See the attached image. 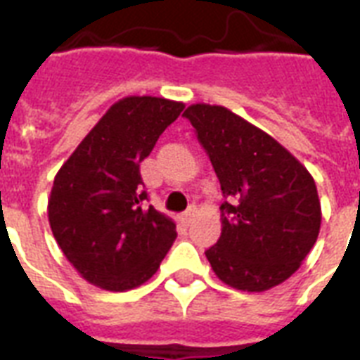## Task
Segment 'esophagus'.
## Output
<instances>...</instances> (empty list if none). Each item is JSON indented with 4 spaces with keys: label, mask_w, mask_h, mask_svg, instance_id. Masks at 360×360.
Here are the masks:
<instances>
[{
    "label": "esophagus",
    "mask_w": 360,
    "mask_h": 360,
    "mask_svg": "<svg viewBox=\"0 0 360 360\" xmlns=\"http://www.w3.org/2000/svg\"><path fill=\"white\" fill-rule=\"evenodd\" d=\"M194 214H196V207H194V205H191V207L186 209L185 213H183V219H185L186 222H191V220L194 219Z\"/></svg>",
    "instance_id": "34e87169"
}]
</instances>
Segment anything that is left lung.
Returning a JSON list of instances; mask_svg holds the SVG:
<instances>
[{
  "label": "left lung",
  "mask_w": 360,
  "mask_h": 360,
  "mask_svg": "<svg viewBox=\"0 0 360 360\" xmlns=\"http://www.w3.org/2000/svg\"><path fill=\"white\" fill-rule=\"evenodd\" d=\"M183 115L226 198L220 239L205 252L214 274L243 291L282 284L318 239L321 205L312 175L267 132L224 106L192 104Z\"/></svg>",
  "instance_id": "obj_1"
}]
</instances>
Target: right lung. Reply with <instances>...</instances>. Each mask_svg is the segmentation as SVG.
<instances>
[{
	"instance_id": "right-lung-1",
	"label": "right lung",
	"mask_w": 360,
	"mask_h": 360,
	"mask_svg": "<svg viewBox=\"0 0 360 360\" xmlns=\"http://www.w3.org/2000/svg\"><path fill=\"white\" fill-rule=\"evenodd\" d=\"M185 108L158 97L110 106L53 179L48 220L65 257L93 285L127 291L151 278L174 245V220L149 205L140 162Z\"/></svg>"
}]
</instances>
